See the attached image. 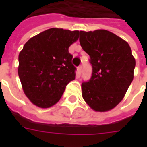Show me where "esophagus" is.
Masks as SVG:
<instances>
[{
  "label": "esophagus",
  "instance_id": "34e87169",
  "mask_svg": "<svg viewBox=\"0 0 147 147\" xmlns=\"http://www.w3.org/2000/svg\"><path fill=\"white\" fill-rule=\"evenodd\" d=\"M81 73H82V67H77V76H81Z\"/></svg>",
  "mask_w": 147,
  "mask_h": 147
}]
</instances>
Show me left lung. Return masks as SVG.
Returning <instances> with one entry per match:
<instances>
[{"instance_id": "obj_1", "label": "left lung", "mask_w": 147, "mask_h": 147, "mask_svg": "<svg viewBox=\"0 0 147 147\" xmlns=\"http://www.w3.org/2000/svg\"><path fill=\"white\" fill-rule=\"evenodd\" d=\"M80 42L93 67L90 80L82 83L83 98L94 111L111 110L123 100L134 78L131 49L106 30L80 31Z\"/></svg>"}]
</instances>
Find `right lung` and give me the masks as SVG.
Returning <instances> with one entry per match:
<instances>
[{
	"mask_svg": "<svg viewBox=\"0 0 147 147\" xmlns=\"http://www.w3.org/2000/svg\"><path fill=\"white\" fill-rule=\"evenodd\" d=\"M79 30L50 28L30 38L19 54L18 75L25 95L39 108H49L61 99L76 67L68 48Z\"/></svg>",
	"mask_w": 147,
	"mask_h": 147,
	"instance_id": "right-lung-1",
	"label": "right lung"
}]
</instances>
